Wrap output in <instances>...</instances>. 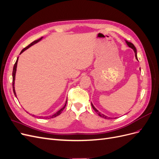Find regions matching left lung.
Here are the masks:
<instances>
[{
  "label": "left lung",
  "instance_id": "8db88e82",
  "mask_svg": "<svg viewBox=\"0 0 159 159\" xmlns=\"http://www.w3.org/2000/svg\"><path fill=\"white\" fill-rule=\"evenodd\" d=\"M125 42H126V43H127V46H128L129 48H132V49L134 50V55H135L136 59L138 60V58H137V50H136V48L134 47V46L132 44L131 42H128V41H127V40H125ZM91 106H92V107H93V110L95 111L98 114L99 116L102 117H103V118H104V119H110V118H111V117H109L106 116V115H103V114H102V113H101L99 111L94 107V105H93L92 103H91Z\"/></svg>",
  "mask_w": 159,
  "mask_h": 159
}]
</instances>
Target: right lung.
I'll use <instances>...</instances> for the list:
<instances>
[{"label":"right lung","instance_id":"obj_1","mask_svg":"<svg viewBox=\"0 0 159 159\" xmlns=\"http://www.w3.org/2000/svg\"><path fill=\"white\" fill-rule=\"evenodd\" d=\"M42 38L43 37H42V38H40V39H38V40H35V41H34V42H32L30 44H29L28 45V46H26V48H24L21 52H20V54H21L22 53L24 52V51H25L26 50H27L28 48H30V46H32V45H34V44H36L37 42H40L42 39ZM18 57H17V60H16V62H15V64H14V68H13V71H12V88H13V92H14V95L16 96V91H15V89H14V80H15V75H16V68H17V63H18ZM66 103H67V100H66V103H65V105H64V106L62 107L61 109H60L59 111H57L56 113H54V115H51V116H49V117L48 118V119H50V118H54V117H57V116H58L59 115H60L61 113V112L63 111V110L64 109V108H65V107H66ZM41 117H40V118Z\"/></svg>","mask_w":159,"mask_h":159}]
</instances>
